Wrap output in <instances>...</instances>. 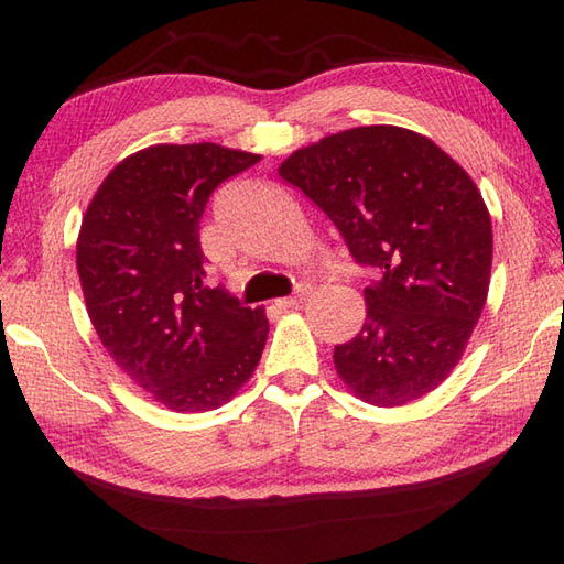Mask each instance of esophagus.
I'll use <instances>...</instances> for the list:
<instances>
[{
  "mask_svg": "<svg viewBox=\"0 0 564 564\" xmlns=\"http://www.w3.org/2000/svg\"><path fill=\"white\" fill-rule=\"evenodd\" d=\"M310 293V285H301V289H297L293 295H289V297H281V301H275V307H281V310H289V307H297L301 305L303 301H305V295Z\"/></svg>",
  "mask_w": 564,
  "mask_h": 564,
  "instance_id": "34e87169",
  "label": "esophagus"
}]
</instances>
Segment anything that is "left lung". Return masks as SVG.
I'll list each match as a JSON object with an SVG mask.
<instances>
[{
	"label": "left lung",
	"mask_w": 564,
	"mask_h": 564,
	"mask_svg": "<svg viewBox=\"0 0 564 564\" xmlns=\"http://www.w3.org/2000/svg\"><path fill=\"white\" fill-rule=\"evenodd\" d=\"M337 225L351 257L373 267L366 322L334 346L356 398L400 406L438 388L482 315L492 220L475 182L429 138L364 126L295 150L279 166Z\"/></svg>",
	"instance_id": "obj_1"
}]
</instances>
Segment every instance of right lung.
Here are the masks:
<instances>
[{
	"label": "right lung",
	"instance_id": "1",
	"mask_svg": "<svg viewBox=\"0 0 564 564\" xmlns=\"http://www.w3.org/2000/svg\"><path fill=\"white\" fill-rule=\"evenodd\" d=\"M259 160L215 142L152 145L113 166L82 218L91 325L118 368L172 412L235 398L267 344L263 307L206 283L198 237L213 191Z\"/></svg>",
	"mask_w": 564,
	"mask_h": 564
}]
</instances>
